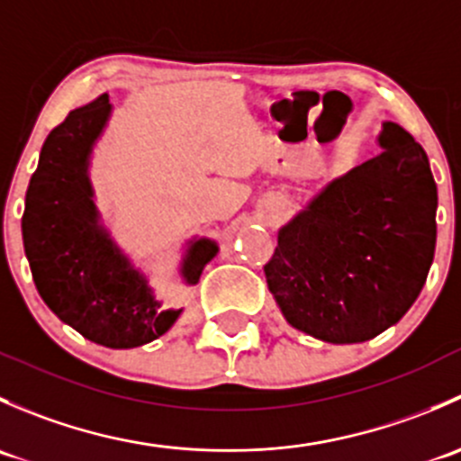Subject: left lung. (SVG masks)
Masks as SVG:
<instances>
[{
	"label": "left lung",
	"mask_w": 461,
	"mask_h": 461,
	"mask_svg": "<svg viewBox=\"0 0 461 461\" xmlns=\"http://www.w3.org/2000/svg\"><path fill=\"white\" fill-rule=\"evenodd\" d=\"M381 153L332 178L278 230L265 278L292 328L361 343L397 323L435 258L437 185L429 156L384 122Z\"/></svg>",
	"instance_id": "8db88e82"
}]
</instances>
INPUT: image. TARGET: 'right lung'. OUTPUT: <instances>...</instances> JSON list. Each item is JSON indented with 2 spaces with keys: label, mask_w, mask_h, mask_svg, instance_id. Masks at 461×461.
I'll use <instances>...</instances> for the list:
<instances>
[{
  "label": "right lung",
  "mask_w": 461,
  "mask_h": 461,
  "mask_svg": "<svg viewBox=\"0 0 461 461\" xmlns=\"http://www.w3.org/2000/svg\"><path fill=\"white\" fill-rule=\"evenodd\" d=\"M111 111L109 93H102L49 133L26 192L22 239L50 312L88 341L122 350L162 337L183 308H162L149 278L111 239L93 201L91 153ZM216 254V240H189L180 263L185 285H196Z\"/></svg>",
  "instance_id": "obj_1"
}]
</instances>
